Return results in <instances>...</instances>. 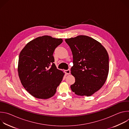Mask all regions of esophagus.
<instances>
[{
    "label": "esophagus",
    "mask_w": 129,
    "mask_h": 129,
    "mask_svg": "<svg viewBox=\"0 0 129 129\" xmlns=\"http://www.w3.org/2000/svg\"><path fill=\"white\" fill-rule=\"evenodd\" d=\"M65 72L66 75H69L70 73V69H67V70H65Z\"/></svg>",
    "instance_id": "esophagus-1"
}]
</instances>
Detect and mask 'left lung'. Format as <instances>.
Masks as SVG:
<instances>
[{
    "instance_id": "8db88e82",
    "label": "left lung",
    "mask_w": 129,
    "mask_h": 129,
    "mask_svg": "<svg viewBox=\"0 0 129 129\" xmlns=\"http://www.w3.org/2000/svg\"><path fill=\"white\" fill-rule=\"evenodd\" d=\"M73 55L71 73L75 83L70 86L77 95L91 96L105 84L109 72V56L98 41L87 36L66 39Z\"/></svg>"
}]
</instances>
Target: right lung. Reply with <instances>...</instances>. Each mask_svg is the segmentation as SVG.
Returning <instances> with one entry per match:
<instances>
[{
    "mask_svg": "<svg viewBox=\"0 0 129 129\" xmlns=\"http://www.w3.org/2000/svg\"><path fill=\"white\" fill-rule=\"evenodd\" d=\"M62 39L44 36L28 43L19 56L18 71L24 88L34 97L49 99L56 93L64 73L53 62V52Z\"/></svg>",
    "mask_w": 129,
    "mask_h": 129,
    "instance_id": "add662e5",
    "label": "right lung"
}]
</instances>
